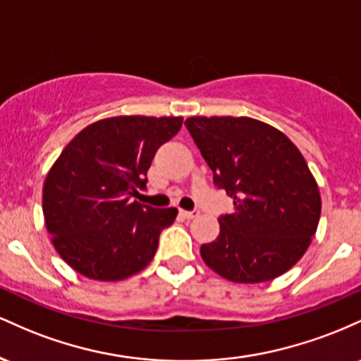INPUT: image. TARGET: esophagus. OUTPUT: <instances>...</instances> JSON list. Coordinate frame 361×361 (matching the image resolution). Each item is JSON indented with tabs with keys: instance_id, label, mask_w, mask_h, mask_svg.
Wrapping results in <instances>:
<instances>
[{
	"instance_id": "esophagus-1",
	"label": "esophagus",
	"mask_w": 361,
	"mask_h": 361,
	"mask_svg": "<svg viewBox=\"0 0 361 361\" xmlns=\"http://www.w3.org/2000/svg\"><path fill=\"white\" fill-rule=\"evenodd\" d=\"M180 214L183 215L185 219H193V217H197L198 214H200V210H197V209H195V210H180Z\"/></svg>"
}]
</instances>
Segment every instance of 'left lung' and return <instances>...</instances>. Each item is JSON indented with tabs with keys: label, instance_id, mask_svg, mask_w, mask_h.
I'll return each mask as SVG.
<instances>
[{
	"label": "left lung",
	"instance_id": "8db88e82",
	"mask_svg": "<svg viewBox=\"0 0 361 361\" xmlns=\"http://www.w3.org/2000/svg\"><path fill=\"white\" fill-rule=\"evenodd\" d=\"M214 185L234 198L217 239L202 244L207 267L235 283L288 271L307 251L321 217V195L300 151L275 127L250 117L185 120Z\"/></svg>",
	"mask_w": 361,
	"mask_h": 361
}]
</instances>
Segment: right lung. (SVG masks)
Masks as SVG:
<instances>
[{"mask_svg":"<svg viewBox=\"0 0 361 361\" xmlns=\"http://www.w3.org/2000/svg\"><path fill=\"white\" fill-rule=\"evenodd\" d=\"M181 117H111L82 128L44 183L45 227L61 258L81 275L117 281L144 270L178 210L130 197L146 190L156 151Z\"/></svg>","mask_w":361,"mask_h":361,"instance_id":"right-lung-1","label":"right lung"}]
</instances>
